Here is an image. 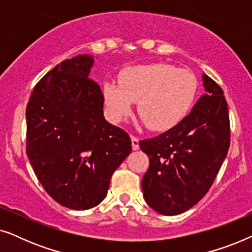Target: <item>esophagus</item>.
<instances>
[{
	"label": "esophagus",
	"instance_id": "34e87169",
	"mask_svg": "<svg viewBox=\"0 0 252 252\" xmlns=\"http://www.w3.org/2000/svg\"><path fill=\"white\" fill-rule=\"evenodd\" d=\"M130 140H132V148L133 150H137L140 148L139 146V139L136 136H130Z\"/></svg>",
	"mask_w": 252,
	"mask_h": 252
}]
</instances>
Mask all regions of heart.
I'll list each match as a JSON object with an SVG mask.
<instances>
[{"mask_svg": "<svg viewBox=\"0 0 252 252\" xmlns=\"http://www.w3.org/2000/svg\"><path fill=\"white\" fill-rule=\"evenodd\" d=\"M197 92L192 72L165 63L130 67L120 77V85L106 82L103 97L110 117L122 122L137 103L142 123L155 132L177 126L187 115Z\"/></svg>", "mask_w": 252, "mask_h": 252, "instance_id": "obj_1", "label": "heart"}]
</instances>
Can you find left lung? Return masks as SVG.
Here are the masks:
<instances>
[{
	"label": "left lung",
	"instance_id": "1",
	"mask_svg": "<svg viewBox=\"0 0 252 252\" xmlns=\"http://www.w3.org/2000/svg\"><path fill=\"white\" fill-rule=\"evenodd\" d=\"M205 94L177 126L140 141L149 157L143 175L146 202L160 215L187 211L204 197L228 153L230 127L222 89L203 74Z\"/></svg>",
	"mask_w": 252,
	"mask_h": 252
}]
</instances>
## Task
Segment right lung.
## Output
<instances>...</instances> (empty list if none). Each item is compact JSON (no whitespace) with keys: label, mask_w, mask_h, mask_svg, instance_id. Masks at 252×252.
<instances>
[{"label":"right lung","mask_w":252,"mask_h":252,"mask_svg":"<svg viewBox=\"0 0 252 252\" xmlns=\"http://www.w3.org/2000/svg\"><path fill=\"white\" fill-rule=\"evenodd\" d=\"M94 58L63 61L35 85L26 108V154L37 180L72 210L99 204L110 179L132 151L130 137L103 116Z\"/></svg>","instance_id":"obj_1"}]
</instances>
